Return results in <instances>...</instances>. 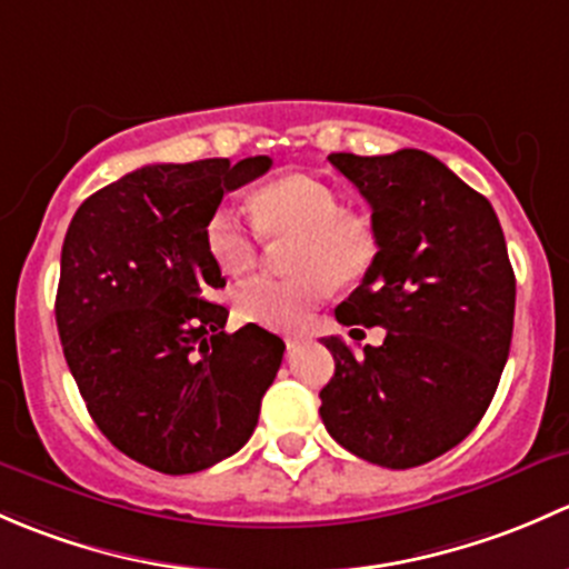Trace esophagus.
Here are the masks:
<instances>
[{"label": "esophagus", "instance_id": "obj_1", "mask_svg": "<svg viewBox=\"0 0 569 569\" xmlns=\"http://www.w3.org/2000/svg\"><path fill=\"white\" fill-rule=\"evenodd\" d=\"M303 339H307V337H303V333H290V337H284V345H287V350H296L298 345L303 342Z\"/></svg>", "mask_w": 569, "mask_h": 569}]
</instances>
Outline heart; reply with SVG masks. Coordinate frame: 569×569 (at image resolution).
I'll return each mask as SVG.
<instances>
[{
  "label": "heart",
  "mask_w": 569,
  "mask_h": 569,
  "mask_svg": "<svg viewBox=\"0 0 569 569\" xmlns=\"http://www.w3.org/2000/svg\"><path fill=\"white\" fill-rule=\"evenodd\" d=\"M251 228L227 204L213 210L204 246L216 266L243 277L260 260L262 238L284 241L290 279H254L232 298L241 323L296 331L331 292L333 282H359L378 257V232L365 216L342 210V197L312 174H284L251 191Z\"/></svg>",
  "instance_id": "obj_1"
}]
</instances>
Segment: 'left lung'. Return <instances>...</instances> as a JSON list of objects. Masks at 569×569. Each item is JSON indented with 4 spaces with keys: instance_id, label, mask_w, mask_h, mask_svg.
<instances>
[{
    "instance_id": "1",
    "label": "left lung",
    "mask_w": 569,
    "mask_h": 569,
    "mask_svg": "<svg viewBox=\"0 0 569 569\" xmlns=\"http://www.w3.org/2000/svg\"><path fill=\"white\" fill-rule=\"evenodd\" d=\"M370 202L372 268L337 307L342 326H383L356 356L326 337L333 378L320 391L326 430L356 458L413 468L479 425L512 342L515 273L493 204L421 150L331 153Z\"/></svg>"
}]
</instances>
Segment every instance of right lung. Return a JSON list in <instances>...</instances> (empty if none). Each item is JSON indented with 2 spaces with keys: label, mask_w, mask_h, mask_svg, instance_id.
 <instances>
[{
  "label": "right lung",
  "mask_w": 569,
  "mask_h": 569,
  "mask_svg": "<svg viewBox=\"0 0 569 569\" xmlns=\"http://www.w3.org/2000/svg\"><path fill=\"white\" fill-rule=\"evenodd\" d=\"M271 158L150 163L96 191L62 243L57 331L98 430L142 466L194 473L251 438L284 342L227 333L204 227L221 197Z\"/></svg>",
  "instance_id": "obj_1"
}]
</instances>
